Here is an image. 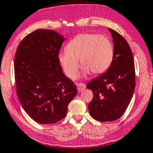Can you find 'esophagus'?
Segmentation results:
<instances>
[{"instance_id": "1", "label": "esophagus", "mask_w": 153, "mask_h": 153, "mask_svg": "<svg viewBox=\"0 0 153 153\" xmlns=\"http://www.w3.org/2000/svg\"><path fill=\"white\" fill-rule=\"evenodd\" d=\"M77 88H78V90L80 92H82L83 90H85L86 88V85L85 83H82V82H78L77 83Z\"/></svg>"}]
</instances>
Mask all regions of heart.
Instances as JSON below:
<instances>
[{"label": "heart", "instance_id": "1", "mask_svg": "<svg viewBox=\"0 0 153 153\" xmlns=\"http://www.w3.org/2000/svg\"><path fill=\"white\" fill-rule=\"evenodd\" d=\"M114 56L110 39L98 34L82 33L73 37L65 46V51L58 55L59 62L65 75L74 79L78 74L79 62L84 75H94L106 72L111 66Z\"/></svg>", "mask_w": 153, "mask_h": 153}]
</instances>
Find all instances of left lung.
Segmentation results:
<instances>
[{
  "instance_id": "8db88e82",
  "label": "left lung",
  "mask_w": 153,
  "mask_h": 153,
  "mask_svg": "<svg viewBox=\"0 0 153 153\" xmlns=\"http://www.w3.org/2000/svg\"><path fill=\"white\" fill-rule=\"evenodd\" d=\"M109 30L114 42L113 61L107 72L92 79L86 86L93 92L89 111L99 121L119 119L130 103L136 85L134 60L130 46L117 31Z\"/></svg>"
}]
</instances>
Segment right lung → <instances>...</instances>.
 I'll return each instance as SVG.
<instances>
[{"label":"right lung","instance_id":"add662e5","mask_svg":"<svg viewBox=\"0 0 153 153\" xmlns=\"http://www.w3.org/2000/svg\"><path fill=\"white\" fill-rule=\"evenodd\" d=\"M64 40L55 31L39 29L23 39L15 53L17 95L27 114L42 124L63 119L69 102L78 93L59 62Z\"/></svg>","mask_w":153,"mask_h":153}]
</instances>
